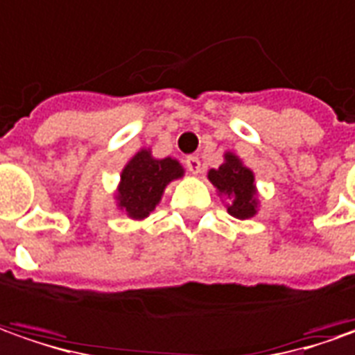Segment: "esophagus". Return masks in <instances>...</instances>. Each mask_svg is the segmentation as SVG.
<instances>
[{
    "instance_id": "34e87169",
    "label": "esophagus",
    "mask_w": 355,
    "mask_h": 355,
    "mask_svg": "<svg viewBox=\"0 0 355 355\" xmlns=\"http://www.w3.org/2000/svg\"><path fill=\"white\" fill-rule=\"evenodd\" d=\"M187 166L192 175H198L200 173V159L196 155H190V157H187Z\"/></svg>"
}]
</instances>
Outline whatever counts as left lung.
Wrapping results in <instances>:
<instances>
[{"instance_id": "obj_1", "label": "left lung", "mask_w": 355, "mask_h": 355, "mask_svg": "<svg viewBox=\"0 0 355 355\" xmlns=\"http://www.w3.org/2000/svg\"><path fill=\"white\" fill-rule=\"evenodd\" d=\"M208 180L218 190V196L226 198L227 214L238 220H250L259 212V198L255 187V175L250 166L243 165L234 151L224 153V163L208 171Z\"/></svg>"}]
</instances>
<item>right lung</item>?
<instances>
[{"instance_id":"obj_1","label":"right lung","mask_w":355,"mask_h":355,"mask_svg":"<svg viewBox=\"0 0 355 355\" xmlns=\"http://www.w3.org/2000/svg\"><path fill=\"white\" fill-rule=\"evenodd\" d=\"M182 177L184 166L177 159H157L151 149L143 147L119 173V182L114 192L116 208L129 220L141 222L159 206L166 187Z\"/></svg>"}]
</instances>
